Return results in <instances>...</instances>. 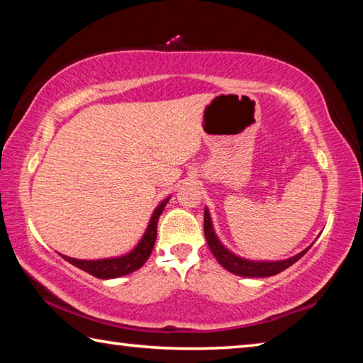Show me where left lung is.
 Segmentation results:
<instances>
[{
    "label": "left lung",
    "mask_w": 363,
    "mask_h": 363,
    "mask_svg": "<svg viewBox=\"0 0 363 363\" xmlns=\"http://www.w3.org/2000/svg\"><path fill=\"white\" fill-rule=\"evenodd\" d=\"M205 237L208 242V247H210L211 253L216 257L218 262L223 266L224 269L229 270V272L240 275V277H270V275H277L280 274L281 270H285L291 266V264L296 262L298 259H301L306 253L307 250L301 251L299 255L290 257V259L285 261H250V259H243V257H238L233 253H230L223 243L219 242V238L214 233L213 224H211V218L208 210H205Z\"/></svg>",
    "instance_id": "obj_1"
}]
</instances>
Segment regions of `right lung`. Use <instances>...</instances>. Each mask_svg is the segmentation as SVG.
<instances>
[{"label": "right lung", "mask_w": 363, "mask_h": 363, "mask_svg": "<svg viewBox=\"0 0 363 363\" xmlns=\"http://www.w3.org/2000/svg\"><path fill=\"white\" fill-rule=\"evenodd\" d=\"M168 200L169 199L163 200L162 203L155 208L144 237L140 238L138 247L134 248L131 253L120 257H108V259H97V261L75 259V257H69V256H62V257L65 261L73 264V266L84 270V272H88L91 275H94V277L104 279V280L123 277V275L134 272V270L143 267L144 262L149 259V256L153 250V245H155V240H157V223L160 219V214L163 213L164 206H167Z\"/></svg>", "instance_id": "1"}]
</instances>
